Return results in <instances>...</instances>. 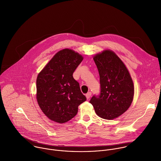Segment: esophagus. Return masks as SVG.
<instances>
[{"mask_svg": "<svg viewBox=\"0 0 161 161\" xmlns=\"http://www.w3.org/2000/svg\"><path fill=\"white\" fill-rule=\"evenodd\" d=\"M91 95H92V92H88L86 94V98L88 100L90 97H91Z\"/></svg>", "mask_w": 161, "mask_h": 161, "instance_id": "34e87169", "label": "esophagus"}]
</instances>
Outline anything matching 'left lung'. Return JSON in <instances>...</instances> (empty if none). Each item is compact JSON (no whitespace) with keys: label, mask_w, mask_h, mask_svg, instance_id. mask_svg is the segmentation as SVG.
<instances>
[{"label":"left lung","mask_w":161,"mask_h":161,"mask_svg":"<svg viewBox=\"0 0 161 161\" xmlns=\"http://www.w3.org/2000/svg\"><path fill=\"white\" fill-rule=\"evenodd\" d=\"M93 59L100 75V92L94 95L90 103L100 117L112 120L130 106L134 93L133 81L126 66L114 52L104 51Z\"/></svg>","instance_id":"obj_1"}]
</instances>
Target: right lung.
<instances>
[{
    "label": "right lung",
    "mask_w": 161,
    "mask_h": 161,
    "mask_svg": "<svg viewBox=\"0 0 161 161\" xmlns=\"http://www.w3.org/2000/svg\"><path fill=\"white\" fill-rule=\"evenodd\" d=\"M78 53L64 49L57 53L36 80L37 103L51 120L63 124L78 113V106L86 100L73 74L83 60Z\"/></svg>",
    "instance_id": "obj_1"
}]
</instances>
